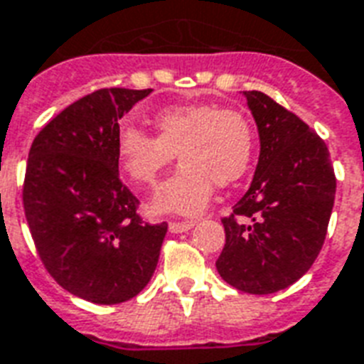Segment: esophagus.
Wrapping results in <instances>:
<instances>
[{"mask_svg":"<svg viewBox=\"0 0 364 364\" xmlns=\"http://www.w3.org/2000/svg\"><path fill=\"white\" fill-rule=\"evenodd\" d=\"M194 219H187V221H171L170 223V231L171 232H185L188 229H193L194 227Z\"/></svg>","mask_w":364,"mask_h":364,"instance_id":"esophagus-1","label":"esophagus"}]
</instances>
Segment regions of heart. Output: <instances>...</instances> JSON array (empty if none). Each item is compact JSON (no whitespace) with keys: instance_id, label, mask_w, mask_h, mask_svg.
<instances>
[{"instance_id":"heart-1","label":"heart","mask_w":364,"mask_h":364,"mask_svg":"<svg viewBox=\"0 0 364 364\" xmlns=\"http://www.w3.org/2000/svg\"><path fill=\"white\" fill-rule=\"evenodd\" d=\"M154 124L158 135L122 126L116 152L127 177L141 187H152L177 152L181 166L152 200L158 212H200L213 185L229 187L248 171L256 135L248 116L237 108L173 105L158 110Z\"/></svg>"}]
</instances>
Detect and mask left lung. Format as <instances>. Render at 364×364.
Instances as JSON below:
<instances>
[{
    "mask_svg": "<svg viewBox=\"0 0 364 364\" xmlns=\"http://www.w3.org/2000/svg\"><path fill=\"white\" fill-rule=\"evenodd\" d=\"M259 129L252 185L221 219L225 246L215 267L248 294H273L304 277L323 248L336 194L324 141L262 91H244Z\"/></svg>",
    "mask_w": 364,
    "mask_h": 364,
    "instance_id": "obj_1",
    "label": "left lung"
}]
</instances>
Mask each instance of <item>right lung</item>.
Returning <instances> with one entry per match:
<instances>
[{
	"instance_id": "add662e5",
	"label": "right lung",
	"mask_w": 364,
	"mask_h": 364,
	"mask_svg": "<svg viewBox=\"0 0 364 364\" xmlns=\"http://www.w3.org/2000/svg\"><path fill=\"white\" fill-rule=\"evenodd\" d=\"M151 91H93L47 122L28 152L22 204L38 256L60 287L93 304L135 298L168 231L143 221L118 171V120Z\"/></svg>"
}]
</instances>
